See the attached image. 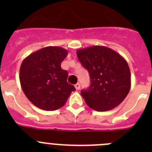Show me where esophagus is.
<instances>
[{"label":"esophagus","mask_w":152,"mask_h":152,"mask_svg":"<svg viewBox=\"0 0 152 152\" xmlns=\"http://www.w3.org/2000/svg\"><path fill=\"white\" fill-rule=\"evenodd\" d=\"M75 89H76V90H80V84H79V83H77V84H75Z\"/></svg>","instance_id":"obj_1"}]
</instances>
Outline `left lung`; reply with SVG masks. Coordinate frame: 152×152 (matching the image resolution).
<instances>
[{"instance_id": "obj_1", "label": "left lung", "mask_w": 152, "mask_h": 152, "mask_svg": "<svg viewBox=\"0 0 152 152\" xmlns=\"http://www.w3.org/2000/svg\"><path fill=\"white\" fill-rule=\"evenodd\" d=\"M77 56L91 77L89 88L80 93L88 107L103 112L119 106L131 88L129 67L124 58L102 45L78 49Z\"/></svg>"}]
</instances>
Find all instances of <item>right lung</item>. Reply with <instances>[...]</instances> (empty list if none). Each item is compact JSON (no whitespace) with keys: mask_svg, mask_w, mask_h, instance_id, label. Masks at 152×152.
<instances>
[{"mask_svg":"<svg viewBox=\"0 0 152 152\" xmlns=\"http://www.w3.org/2000/svg\"><path fill=\"white\" fill-rule=\"evenodd\" d=\"M68 51L58 46H48L25 58L20 69V81L28 100L38 108L52 111L66 103L73 85L67 82L68 72L61 64Z\"/></svg>","mask_w":152,"mask_h":152,"instance_id":"right-lung-1","label":"right lung"}]
</instances>
